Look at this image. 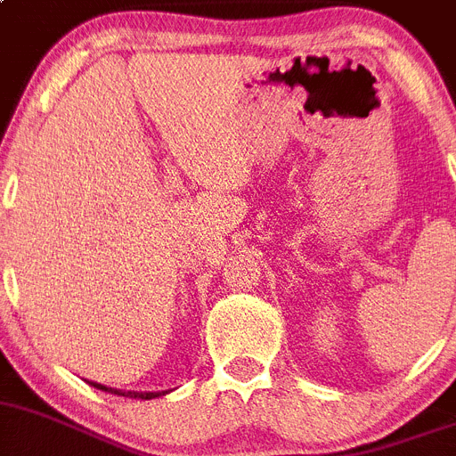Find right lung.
Wrapping results in <instances>:
<instances>
[{
	"label": "right lung",
	"instance_id": "1",
	"mask_svg": "<svg viewBox=\"0 0 456 456\" xmlns=\"http://www.w3.org/2000/svg\"><path fill=\"white\" fill-rule=\"evenodd\" d=\"M89 386L98 387V390H105V393L118 395V397H130V399H156V397H160V395H167V390H162V393H134V390H128V393H124V390L101 386V383H94V381H89Z\"/></svg>",
	"mask_w": 456,
	"mask_h": 456
}]
</instances>
